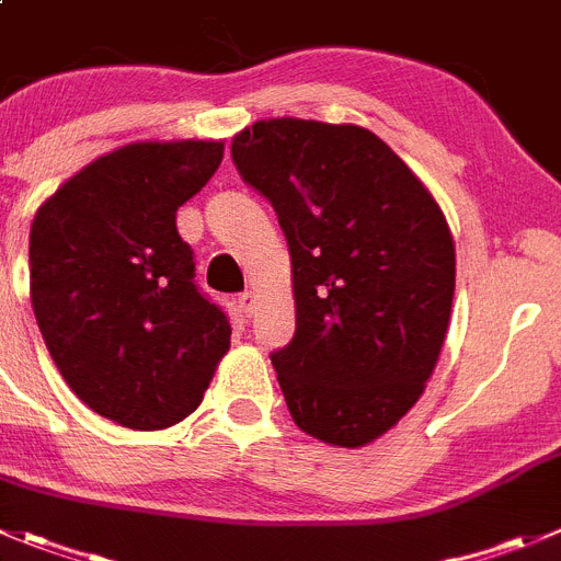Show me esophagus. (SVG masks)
Here are the masks:
<instances>
[{"label": "esophagus", "instance_id": "esophagus-1", "mask_svg": "<svg viewBox=\"0 0 561 561\" xmlns=\"http://www.w3.org/2000/svg\"><path fill=\"white\" fill-rule=\"evenodd\" d=\"M239 308H242L244 317H253V311H255V295H253V291H242V295H239Z\"/></svg>", "mask_w": 561, "mask_h": 561}]
</instances>
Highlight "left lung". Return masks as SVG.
<instances>
[{
    "label": "left lung",
    "mask_w": 561,
    "mask_h": 561,
    "mask_svg": "<svg viewBox=\"0 0 561 561\" xmlns=\"http://www.w3.org/2000/svg\"><path fill=\"white\" fill-rule=\"evenodd\" d=\"M233 164L270 197L297 328L272 355L295 424L357 449L419 402L449 330L455 239L424 181L369 129L255 121Z\"/></svg>",
    "instance_id": "left-lung-1"
}]
</instances>
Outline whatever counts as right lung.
<instances>
[{"label": "right lung", "instance_id": "1", "mask_svg": "<svg viewBox=\"0 0 561 561\" xmlns=\"http://www.w3.org/2000/svg\"><path fill=\"white\" fill-rule=\"evenodd\" d=\"M222 140H142L93 159L37 206L30 300L68 388L129 430H164L201 404L231 346L175 231L222 162Z\"/></svg>", "mask_w": 561, "mask_h": 561}]
</instances>
